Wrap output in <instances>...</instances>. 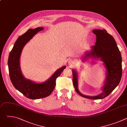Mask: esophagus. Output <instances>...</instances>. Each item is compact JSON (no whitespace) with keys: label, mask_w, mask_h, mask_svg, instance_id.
Masks as SVG:
<instances>
[{"label":"esophagus","mask_w":127,"mask_h":127,"mask_svg":"<svg viewBox=\"0 0 127 127\" xmlns=\"http://www.w3.org/2000/svg\"><path fill=\"white\" fill-rule=\"evenodd\" d=\"M68 62L69 64H70V65H73L75 61L73 59H69L68 60Z\"/></svg>","instance_id":"obj_1"}]
</instances>
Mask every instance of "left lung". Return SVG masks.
<instances>
[{
  "label": "left lung",
  "mask_w": 127,
  "mask_h": 127,
  "mask_svg": "<svg viewBox=\"0 0 127 127\" xmlns=\"http://www.w3.org/2000/svg\"><path fill=\"white\" fill-rule=\"evenodd\" d=\"M96 35L95 45L92 46L91 52H87L86 56L100 58L106 68V77L101 94L95 96H89L81 94L78 89L77 73L72 70L73 83L76 93L87 98L98 99L109 95L119 84L122 75V57L120 51L113 36L105 30H94Z\"/></svg>",
  "instance_id": "8db88e82"
}]
</instances>
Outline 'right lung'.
<instances>
[{
    "label": "right lung",
    "mask_w": 127,
    "mask_h": 127,
    "mask_svg": "<svg viewBox=\"0 0 127 127\" xmlns=\"http://www.w3.org/2000/svg\"><path fill=\"white\" fill-rule=\"evenodd\" d=\"M43 30L42 27L29 29L20 36L10 52L8 60L9 74L13 85L25 96L32 99H40L50 95L55 87L57 78L66 68V66L62 67L50 79L42 83H34L26 79L23 76L20 65V58L22 50L36 33Z\"/></svg>",
    "instance_id": "obj_1"
}]
</instances>
